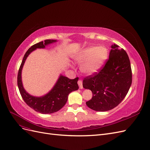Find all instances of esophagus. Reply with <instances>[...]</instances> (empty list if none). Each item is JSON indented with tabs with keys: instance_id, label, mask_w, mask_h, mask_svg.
<instances>
[{
	"instance_id": "obj_1",
	"label": "esophagus",
	"mask_w": 150,
	"mask_h": 150,
	"mask_svg": "<svg viewBox=\"0 0 150 150\" xmlns=\"http://www.w3.org/2000/svg\"><path fill=\"white\" fill-rule=\"evenodd\" d=\"M78 83L79 88L80 89H83V81H82V80H79L78 81Z\"/></svg>"
}]
</instances>
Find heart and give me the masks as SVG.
I'll use <instances>...</instances> for the list:
<instances>
[{"label":"heart","instance_id":"1","mask_svg":"<svg viewBox=\"0 0 150 150\" xmlns=\"http://www.w3.org/2000/svg\"><path fill=\"white\" fill-rule=\"evenodd\" d=\"M108 56L105 47L91 46L84 49L77 56L76 59L80 64L81 69L86 74H92L102 67Z\"/></svg>","mask_w":150,"mask_h":150}]
</instances>
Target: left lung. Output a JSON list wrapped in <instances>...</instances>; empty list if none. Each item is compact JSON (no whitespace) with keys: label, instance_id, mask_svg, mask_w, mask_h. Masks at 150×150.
Returning a JSON list of instances; mask_svg holds the SVG:
<instances>
[{"label":"left lung","instance_id":"1","mask_svg":"<svg viewBox=\"0 0 150 150\" xmlns=\"http://www.w3.org/2000/svg\"><path fill=\"white\" fill-rule=\"evenodd\" d=\"M111 47L105 64L83 81V88L93 93L86 105L96 111H106L117 106L126 97L132 83L128 54L124 49H118L116 44Z\"/></svg>","mask_w":150,"mask_h":150}]
</instances>
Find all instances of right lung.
Instances as JSON below:
<instances>
[{"label": "right lung", "mask_w": 150, "mask_h": 150, "mask_svg": "<svg viewBox=\"0 0 150 150\" xmlns=\"http://www.w3.org/2000/svg\"><path fill=\"white\" fill-rule=\"evenodd\" d=\"M54 42H56V40L47 39L45 40L44 42L41 41L32 46L25 54L17 75V85L22 99L29 107L42 114H51L61 110L66 103L69 94L79 89L78 77L74 79H71L63 76H60L51 91L44 96H33L24 89L21 80V72L29 54L37 48H44L47 44Z\"/></svg>", "instance_id": "1"}]
</instances>
